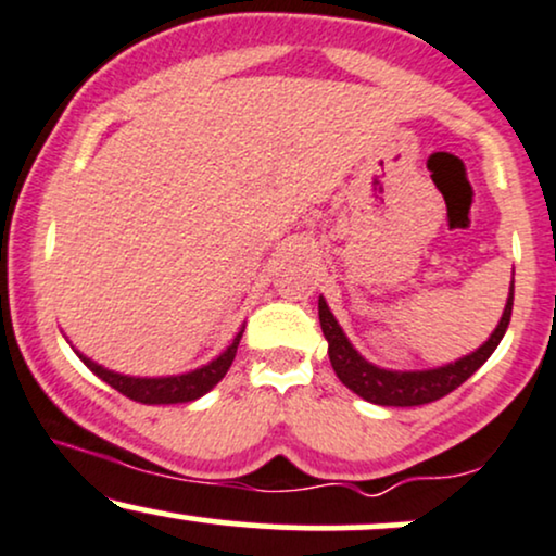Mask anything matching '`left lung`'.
I'll return each mask as SVG.
<instances>
[{
  "instance_id": "left-lung-1",
  "label": "left lung",
  "mask_w": 556,
  "mask_h": 556,
  "mask_svg": "<svg viewBox=\"0 0 556 556\" xmlns=\"http://www.w3.org/2000/svg\"><path fill=\"white\" fill-rule=\"evenodd\" d=\"M509 316H513V290H509L507 305H504L500 327L494 329L489 342H483L476 353L465 355V358L450 363L444 368H433V371H384V368L371 366V363L355 353L353 344L342 334L340 324L331 316L329 305L324 303V298H318V318H321V331L329 342V361L334 374L340 376L344 387L353 389L363 400L389 407L426 405V402L442 400L452 389L468 381L489 361L496 344L502 342L504 331L509 327Z\"/></svg>"
}]
</instances>
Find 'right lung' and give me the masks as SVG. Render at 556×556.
<instances>
[{
    "label": "right lung",
    "mask_w": 556,
    "mask_h": 556,
    "mask_svg": "<svg viewBox=\"0 0 556 556\" xmlns=\"http://www.w3.org/2000/svg\"><path fill=\"white\" fill-rule=\"evenodd\" d=\"M240 337L242 331L235 337L232 344H229L225 353H222L216 361L208 363V366L182 376H167V379H132V376H119L114 371H106V368L96 366L93 361L83 358V355L80 358L96 376H99V379H104L106 384L117 389V392L125 394V397L143 402V405H175V402L198 400L201 394H206L208 389L216 387L222 379H225V374L229 371V366H232L235 361V353H238Z\"/></svg>",
    "instance_id": "right-lung-1"
}]
</instances>
